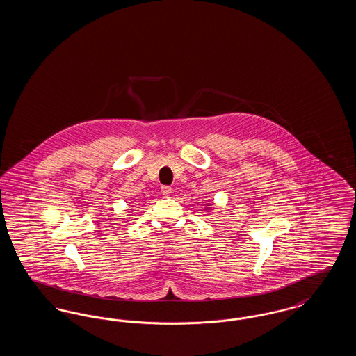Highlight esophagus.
<instances>
[{
    "label": "esophagus",
    "mask_w": 356,
    "mask_h": 356,
    "mask_svg": "<svg viewBox=\"0 0 356 356\" xmlns=\"http://www.w3.org/2000/svg\"><path fill=\"white\" fill-rule=\"evenodd\" d=\"M161 193H163V196L168 197V196H170V193H172V188L167 186H161Z\"/></svg>",
    "instance_id": "1"
}]
</instances>
